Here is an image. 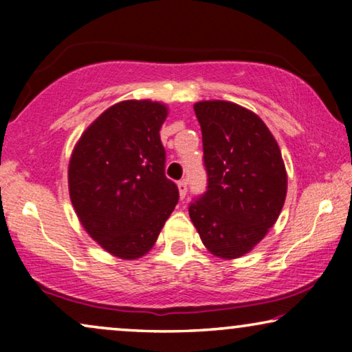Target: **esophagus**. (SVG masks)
Masks as SVG:
<instances>
[{
	"instance_id": "1",
	"label": "esophagus",
	"mask_w": 352,
	"mask_h": 352,
	"mask_svg": "<svg viewBox=\"0 0 352 352\" xmlns=\"http://www.w3.org/2000/svg\"><path fill=\"white\" fill-rule=\"evenodd\" d=\"M177 189H179L181 199H184L186 194H187V181L186 179H181L179 182H177Z\"/></svg>"
}]
</instances>
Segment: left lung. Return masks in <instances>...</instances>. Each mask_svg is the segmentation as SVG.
<instances>
[{"label":"left lung","instance_id":"obj_1","mask_svg":"<svg viewBox=\"0 0 352 352\" xmlns=\"http://www.w3.org/2000/svg\"><path fill=\"white\" fill-rule=\"evenodd\" d=\"M204 141L206 192L189 205L214 256H243L276 224L287 195L280 148L256 113L228 100L194 105Z\"/></svg>","mask_w":352,"mask_h":352}]
</instances>
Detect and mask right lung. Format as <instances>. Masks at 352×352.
Returning a JSON list of instances; mask_svg holds the SVG:
<instances>
[{
	"label": "right lung",
	"mask_w": 352,
	"mask_h": 352,
	"mask_svg": "<svg viewBox=\"0 0 352 352\" xmlns=\"http://www.w3.org/2000/svg\"><path fill=\"white\" fill-rule=\"evenodd\" d=\"M166 115L160 102L123 100L89 124L72 153V205L86 232L113 256H144L179 200L165 176Z\"/></svg>",
	"instance_id": "obj_1"
}]
</instances>
